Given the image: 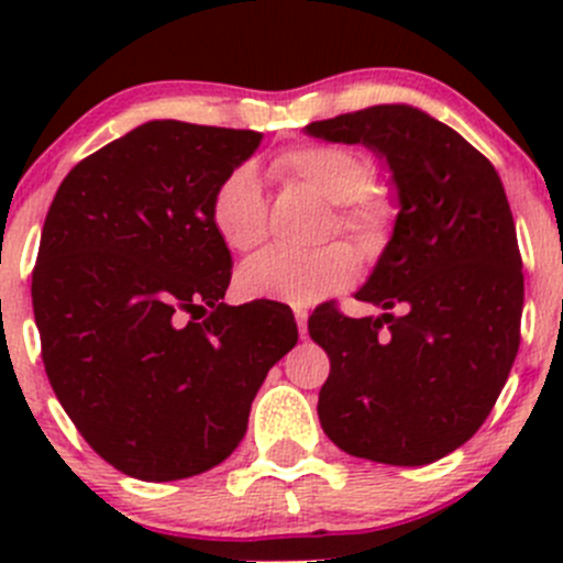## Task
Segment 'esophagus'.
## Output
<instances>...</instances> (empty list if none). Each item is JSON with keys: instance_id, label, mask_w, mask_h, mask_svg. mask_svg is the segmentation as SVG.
I'll return each mask as SVG.
<instances>
[{"instance_id": "1", "label": "esophagus", "mask_w": 563, "mask_h": 563, "mask_svg": "<svg viewBox=\"0 0 563 563\" xmlns=\"http://www.w3.org/2000/svg\"><path fill=\"white\" fill-rule=\"evenodd\" d=\"M294 316H297V327H299V334H308V310H294Z\"/></svg>"}]
</instances>
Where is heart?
I'll list each match as a JSON object with an SVG mask.
<instances>
[{
	"mask_svg": "<svg viewBox=\"0 0 563 563\" xmlns=\"http://www.w3.org/2000/svg\"><path fill=\"white\" fill-rule=\"evenodd\" d=\"M277 174L308 187L334 203L329 231H343L365 255H382L397 225V203L382 187H373V161L360 150L327 141L286 146L272 161ZM266 196L253 166H236L220 179L209 201L214 234L229 250L245 253L266 236ZM360 275V255L345 242H332L310 253L264 250L236 272V288L247 299L308 308L318 299L349 288Z\"/></svg>",
	"mask_w": 563,
	"mask_h": 563,
	"instance_id": "1",
	"label": "heart"
}]
</instances>
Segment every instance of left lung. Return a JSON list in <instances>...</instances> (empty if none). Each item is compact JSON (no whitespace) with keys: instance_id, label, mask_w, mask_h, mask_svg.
<instances>
[{"instance_id":"obj_1","label":"left lung","mask_w":563,"mask_h":563,"mask_svg":"<svg viewBox=\"0 0 563 563\" xmlns=\"http://www.w3.org/2000/svg\"><path fill=\"white\" fill-rule=\"evenodd\" d=\"M316 139L387 157L400 196L395 234L351 318H308L327 351L318 419L354 457L424 465L463 446L496 406L520 345L523 258L493 163L411 106H371L308 124Z\"/></svg>"}]
</instances>
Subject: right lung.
Returning a JSON list of instances; mask_svg holds the SVG:
<instances>
[{
  "label": "right lung",
  "mask_w": 563,
  "mask_h": 563,
  "mask_svg": "<svg viewBox=\"0 0 563 563\" xmlns=\"http://www.w3.org/2000/svg\"><path fill=\"white\" fill-rule=\"evenodd\" d=\"M255 130L157 119L84 157L45 214L32 308L45 376L122 474L172 482L223 463L250 402L297 345L291 310L231 308L209 201Z\"/></svg>",
  "instance_id": "1"
}]
</instances>
